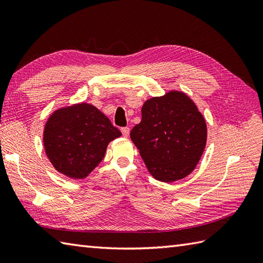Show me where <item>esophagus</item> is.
Masks as SVG:
<instances>
[{"label":"esophagus","mask_w":263,"mask_h":263,"mask_svg":"<svg viewBox=\"0 0 263 263\" xmlns=\"http://www.w3.org/2000/svg\"><path fill=\"white\" fill-rule=\"evenodd\" d=\"M121 131H122L123 137H125V138H127L128 135H130V128H128L127 126L126 127H122Z\"/></svg>","instance_id":"esophagus-1"}]
</instances>
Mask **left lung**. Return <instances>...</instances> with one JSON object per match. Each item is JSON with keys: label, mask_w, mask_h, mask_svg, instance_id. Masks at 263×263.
<instances>
[{"label": "left lung", "mask_w": 263, "mask_h": 263, "mask_svg": "<svg viewBox=\"0 0 263 263\" xmlns=\"http://www.w3.org/2000/svg\"><path fill=\"white\" fill-rule=\"evenodd\" d=\"M131 140L156 180L171 183L191 173L206 142L205 120L187 95L172 90L143 104Z\"/></svg>", "instance_id": "obj_1"}]
</instances>
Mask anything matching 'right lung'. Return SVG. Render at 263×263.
Returning <instances> with one entry per match:
<instances>
[{
    "mask_svg": "<svg viewBox=\"0 0 263 263\" xmlns=\"http://www.w3.org/2000/svg\"><path fill=\"white\" fill-rule=\"evenodd\" d=\"M122 136L91 104L59 108L44 127V148L54 168L73 180L87 177L103 160L108 143Z\"/></svg>",
    "mask_w": 263,
    "mask_h": 263,
    "instance_id": "add662e5",
    "label": "right lung"
}]
</instances>
